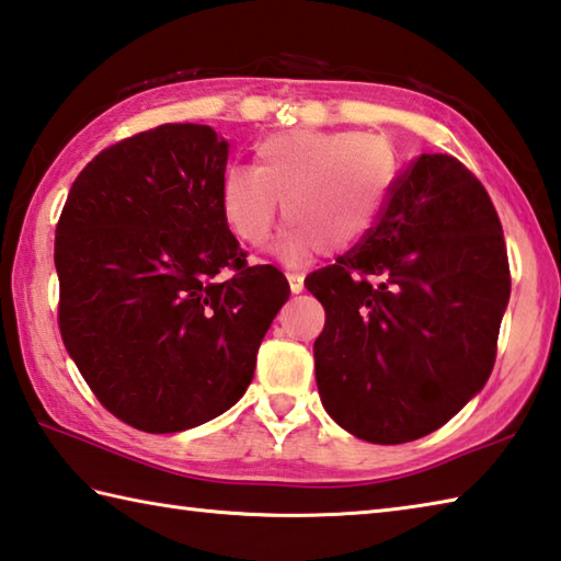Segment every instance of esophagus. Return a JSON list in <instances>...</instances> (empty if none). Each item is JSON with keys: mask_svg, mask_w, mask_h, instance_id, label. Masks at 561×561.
<instances>
[{"mask_svg": "<svg viewBox=\"0 0 561 561\" xmlns=\"http://www.w3.org/2000/svg\"><path fill=\"white\" fill-rule=\"evenodd\" d=\"M287 279H289V289L294 294L304 291V274L301 272H294V270H287Z\"/></svg>", "mask_w": 561, "mask_h": 561, "instance_id": "obj_1", "label": "esophagus"}]
</instances>
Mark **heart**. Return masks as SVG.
Masks as SVG:
<instances>
[{
    "label": "heart",
    "instance_id": "1",
    "mask_svg": "<svg viewBox=\"0 0 561 561\" xmlns=\"http://www.w3.org/2000/svg\"><path fill=\"white\" fill-rule=\"evenodd\" d=\"M394 181L385 139L363 131H284L262 139L252 167H230L220 181V216L232 238L257 248L270 238L284 203L291 218L277 242L299 262L329 242L358 245L378 226Z\"/></svg>",
    "mask_w": 561,
    "mask_h": 561
}]
</instances>
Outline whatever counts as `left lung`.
<instances>
[{
    "mask_svg": "<svg viewBox=\"0 0 561 561\" xmlns=\"http://www.w3.org/2000/svg\"><path fill=\"white\" fill-rule=\"evenodd\" d=\"M304 284L325 309L321 402L358 439L432 434L493 370L511 264L491 196L449 154L414 159L370 236Z\"/></svg>",
    "mask_w": 561,
    "mask_h": 561,
    "instance_id": "8db88e82",
    "label": "left lung"
}]
</instances>
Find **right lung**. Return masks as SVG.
<instances>
[{
	"label": "right lung",
	"mask_w": 561,
	"mask_h": 561,
	"mask_svg": "<svg viewBox=\"0 0 561 561\" xmlns=\"http://www.w3.org/2000/svg\"><path fill=\"white\" fill-rule=\"evenodd\" d=\"M226 164L210 127L159 125L100 151L60 210V339L100 404L139 432L230 410L289 299L287 277L250 267L222 222Z\"/></svg>",
	"instance_id": "obj_1"
}]
</instances>
